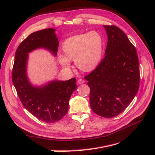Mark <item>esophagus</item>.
I'll list each match as a JSON object with an SVG mask.
<instances>
[{
  "instance_id": "1",
  "label": "esophagus",
  "mask_w": 155,
  "mask_h": 155,
  "mask_svg": "<svg viewBox=\"0 0 155 155\" xmlns=\"http://www.w3.org/2000/svg\"><path fill=\"white\" fill-rule=\"evenodd\" d=\"M85 83V80H83L82 79H79L78 80V83L79 84V85H81V84H83Z\"/></svg>"
}]
</instances>
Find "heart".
<instances>
[{"label":"heart","instance_id":"obj_1","mask_svg":"<svg viewBox=\"0 0 155 155\" xmlns=\"http://www.w3.org/2000/svg\"><path fill=\"white\" fill-rule=\"evenodd\" d=\"M104 50V41L100 33L91 31L87 34L69 37L63 45L64 53L58 54L60 63L70 67V61H74L76 67L84 72L95 69L101 62Z\"/></svg>","mask_w":155,"mask_h":155}]
</instances>
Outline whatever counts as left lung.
<instances>
[{
	"instance_id": "1",
	"label": "left lung",
	"mask_w": 155,
	"mask_h": 155,
	"mask_svg": "<svg viewBox=\"0 0 155 155\" xmlns=\"http://www.w3.org/2000/svg\"><path fill=\"white\" fill-rule=\"evenodd\" d=\"M104 27L108 39L105 57L85 79L91 89L92 110L104 118H113L137 95L140 67L137 50L125 33L115 26Z\"/></svg>"
}]
</instances>
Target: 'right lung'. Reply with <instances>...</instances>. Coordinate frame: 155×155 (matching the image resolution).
<instances>
[{"instance_id":"obj_1","label":"right lung","mask_w":155,"mask_h":155,"mask_svg":"<svg viewBox=\"0 0 155 155\" xmlns=\"http://www.w3.org/2000/svg\"><path fill=\"white\" fill-rule=\"evenodd\" d=\"M54 28L32 33L18 46L15 55L12 81L25 109L37 119L54 123L66 115L72 94L76 91V78L67 81L53 80L41 86L32 85L27 75L29 53L35 50H47L57 55L59 41Z\"/></svg>"}]
</instances>
